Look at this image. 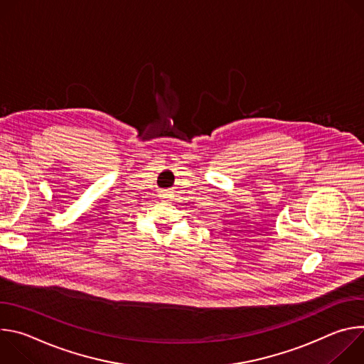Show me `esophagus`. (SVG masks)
<instances>
[{
	"label": "esophagus",
	"instance_id": "esophagus-1",
	"mask_svg": "<svg viewBox=\"0 0 364 364\" xmlns=\"http://www.w3.org/2000/svg\"><path fill=\"white\" fill-rule=\"evenodd\" d=\"M167 196H168V194H167V193H164V196H163V197H167Z\"/></svg>",
	"mask_w": 364,
	"mask_h": 364
}]
</instances>
